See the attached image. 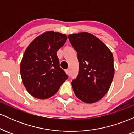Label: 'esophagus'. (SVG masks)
Wrapping results in <instances>:
<instances>
[{
    "label": "esophagus",
    "mask_w": 134,
    "mask_h": 134,
    "mask_svg": "<svg viewBox=\"0 0 134 134\" xmlns=\"http://www.w3.org/2000/svg\"><path fill=\"white\" fill-rule=\"evenodd\" d=\"M66 73H67V74L68 75V76H70V69H67V70H66Z\"/></svg>",
    "instance_id": "esophagus-1"
}]
</instances>
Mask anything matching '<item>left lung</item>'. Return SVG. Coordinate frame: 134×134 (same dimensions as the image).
<instances>
[{
	"label": "left lung",
	"instance_id": "obj_1",
	"mask_svg": "<svg viewBox=\"0 0 134 134\" xmlns=\"http://www.w3.org/2000/svg\"><path fill=\"white\" fill-rule=\"evenodd\" d=\"M76 50L79 73L72 82L76 96L86 103L99 101L109 90L114 76L113 56L100 40L91 33L69 35Z\"/></svg>",
	"mask_w": 134,
	"mask_h": 134
}]
</instances>
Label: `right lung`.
Listing matches in <instances>:
<instances>
[{
	"label": "right lung",
	"instance_id": "1",
	"mask_svg": "<svg viewBox=\"0 0 134 134\" xmlns=\"http://www.w3.org/2000/svg\"><path fill=\"white\" fill-rule=\"evenodd\" d=\"M67 38L64 34L46 32L35 38L24 52L20 65L21 78L35 98L44 99L53 96L68 78L57 55Z\"/></svg>",
	"mask_w": 134,
	"mask_h": 134
}]
</instances>
